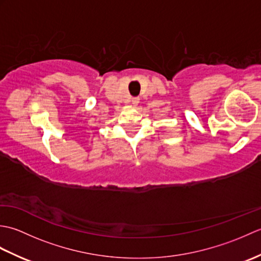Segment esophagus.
<instances>
[{
	"label": "esophagus",
	"instance_id": "34e87169",
	"mask_svg": "<svg viewBox=\"0 0 261 261\" xmlns=\"http://www.w3.org/2000/svg\"><path fill=\"white\" fill-rule=\"evenodd\" d=\"M138 103H139V98H138V97H134V98H132V104L137 105Z\"/></svg>",
	"mask_w": 261,
	"mask_h": 261
}]
</instances>
